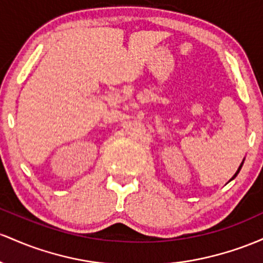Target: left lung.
<instances>
[{"label": "left lung", "instance_id": "8db88e82", "mask_svg": "<svg viewBox=\"0 0 263 263\" xmlns=\"http://www.w3.org/2000/svg\"><path fill=\"white\" fill-rule=\"evenodd\" d=\"M243 161H245V159H243ZM243 161H242V163H241V165H240V166H238V169H237V171H236V173H235V175H234V176H232V179H231V180H234V179L236 178V176H237V174H238V173H240L241 167H242V165H243ZM231 180H230V181H231Z\"/></svg>", "mask_w": 263, "mask_h": 263}]
</instances>
